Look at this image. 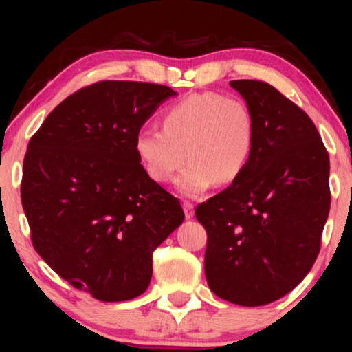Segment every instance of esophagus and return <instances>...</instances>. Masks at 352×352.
Segmentation results:
<instances>
[{"instance_id":"1","label":"esophagus","mask_w":352,"mask_h":352,"mask_svg":"<svg viewBox=\"0 0 352 352\" xmlns=\"http://www.w3.org/2000/svg\"><path fill=\"white\" fill-rule=\"evenodd\" d=\"M184 213H185V218H193V213H195V208H193V205L190 204V201H184Z\"/></svg>"}]
</instances>
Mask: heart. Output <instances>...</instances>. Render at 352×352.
I'll use <instances>...</instances> for the list:
<instances>
[{
	"label": "heart",
	"instance_id": "obj_1",
	"mask_svg": "<svg viewBox=\"0 0 352 352\" xmlns=\"http://www.w3.org/2000/svg\"><path fill=\"white\" fill-rule=\"evenodd\" d=\"M164 129L137 132L134 148L152 180L165 184L185 162L175 179L177 192L199 199L218 184L243 173L254 147V117L241 99L218 92H197L165 111Z\"/></svg>",
	"mask_w": 352,
	"mask_h": 352
}]
</instances>
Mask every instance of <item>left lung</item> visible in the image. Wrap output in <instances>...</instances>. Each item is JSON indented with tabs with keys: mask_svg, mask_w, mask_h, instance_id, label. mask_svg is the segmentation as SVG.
Returning <instances> with one entry per match:
<instances>
[{
	"mask_svg": "<svg viewBox=\"0 0 352 352\" xmlns=\"http://www.w3.org/2000/svg\"><path fill=\"white\" fill-rule=\"evenodd\" d=\"M254 117V147L233 184L197 207L205 276L221 300L263 306L296 288L328 220L329 157L316 125L261 80H232Z\"/></svg>",
	"mask_w": 352,
	"mask_h": 352,
	"instance_id": "obj_1",
	"label": "left lung"
}]
</instances>
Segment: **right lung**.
Returning a JSON list of instances; mask_svg holds the SVG:
<instances>
[{
    "label": "right lung",
    "instance_id": "add662e5",
    "mask_svg": "<svg viewBox=\"0 0 352 352\" xmlns=\"http://www.w3.org/2000/svg\"><path fill=\"white\" fill-rule=\"evenodd\" d=\"M173 96L160 84L96 82L64 99L28 145L21 201L36 252L99 301L142 294L153 250L185 218L134 148L137 132Z\"/></svg>",
    "mask_w": 352,
    "mask_h": 352
}]
</instances>
